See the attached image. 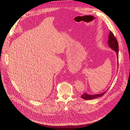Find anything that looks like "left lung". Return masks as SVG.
Masks as SVG:
<instances>
[{"label": "left lung", "mask_w": 130, "mask_h": 130, "mask_svg": "<svg viewBox=\"0 0 130 130\" xmlns=\"http://www.w3.org/2000/svg\"><path fill=\"white\" fill-rule=\"evenodd\" d=\"M108 44L109 47L110 48H112L116 52V54L117 55V58L118 59V48H119L118 43L116 38H115V36H114V34L112 31H110L109 32V34L108 36ZM106 91L102 92L101 94H97V95H89V94H87L86 92H85L84 94H83L81 96V98L85 100H91V99H93L102 96L105 93Z\"/></svg>", "instance_id": "left-lung-1"}]
</instances>
